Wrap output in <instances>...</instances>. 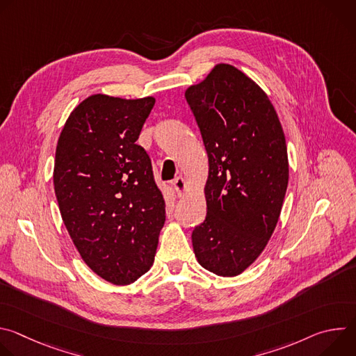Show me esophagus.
<instances>
[{"mask_svg": "<svg viewBox=\"0 0 356 356\" xmlns=\"http://www.w3.org/2000/svg\"><path fill=\"white\" fill-rule=\"evenodd\" d=\"M173 187H175V190H176L177 195H179V197H181V195L186 193V190H187L186 180H184L183 177H176V179L173 180Z\"/></svg>", "mask_w": 356, "mask_h": 356, "instance_id": "34e87169", "label": "esophagus"}]
</instances>
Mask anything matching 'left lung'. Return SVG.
<instances>
[{"instance_id":"left-lung-1","label":"left lung","mask_w":356,"mask_h":356,"mask_svg":"<svg viewBox=\"0 0 356 356\" xmlns=\"http://www.w3.org/2000/svg\"><path fill=\"white\" fill-rule=\"evenodd\" d=\"M184 97L209 156L207 216L191 234L198 264L224 277L241 275L268 245L289 183L284 132L266 92L220 63Z\"/></svg>"}]
</instances>
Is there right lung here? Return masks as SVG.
<instances>
[{"label": "right lung", "instance_id": "add662e5", "mask_svg": "<svg viewBox=\"0 0 356 356\" xmlns=\"http://www.w3.org/2000/svg\"><path fill=\"white\" fill-rule=\"evenodd\" d=\"M154 97L94 94L70 113L58 140L54 184L62 220L86 265L129 284L155 259L165 200L136 145Z\"/></svg>", "mask_w": 356, "mask_h": 356}]
</instances>
